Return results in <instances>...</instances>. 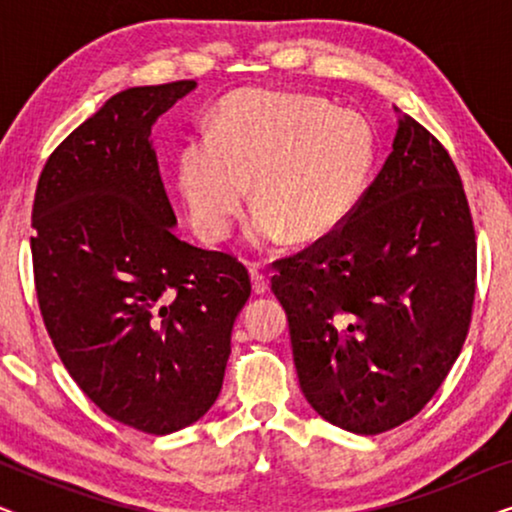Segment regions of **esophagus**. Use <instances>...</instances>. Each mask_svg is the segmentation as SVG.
<instances>
[{"instance_id":"1","label":"esophagus","mask_w":512,"mask_h":512,"mask_svg":"<svg viewBox=\"0 0 512 512\" xmlns=\"http://www.w3.org/2000/svg\"><path fill=\"white\" fill-rule=\"evenodd\" d=\"M249 277H251V289H254V293H258V296H263V293L270 289L268 277H265L263 272L256 268V265H251L249 268Z\"/></svg>"}]
</instances>
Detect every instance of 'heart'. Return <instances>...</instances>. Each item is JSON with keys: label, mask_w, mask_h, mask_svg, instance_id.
I'll use <instances>...</instances> for the list:
<instances>
[{"label": "heart", "mask_w": 512, "mask_h": 512, "mask_svg": "<svg viewBox=\"0 0 512 512\" xmlns=\"http://www.w3.org/2000/svg\"><path fill=\"white\" fill-rule=\"evenodd\" d=\"M375 132L361 114L317 95L249 88L226 97L212 130L188 137L177 188L195 233L223 240L249 195L258 205L247 237L275 247L333 235L366 193Z\"/></svg>", "instance_id": "b5f03b06"}]
</instances>
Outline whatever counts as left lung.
Here are the masks:
<instances>
[{
  "mask_svg": "<svg viewBox=\"0 0 512 512\" xmlns=\"http://www.w3.org/2000/svg\"><path fill=\"white\" fill-rule=\"evenodd\" d=\"M475 254L450 153L403 114L349 219L272 277L307 403L361 436L415 417L464 347Z\"/></svg>",
  "mask_w": 512,
  "mask_h": 512,
  "instance_id": "obj_1",
  "label": "left lung"
}]
</instances>
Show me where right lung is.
Segmentation results:
<instances>
[{
  "mask_svg": "<svg viewBox=\"0 0 512 512\" xmlns=\"http://www.w3.org/2000/svg\"><path fill=\"white\" fill-rule=\"evenodd\" d=\"M195 86L109 97L46 160L32 207L34 284L55 352L104 415L153 436L212 408L251 296L237 258L174 235L151 128Z\"/></svg>",
  "mask_w": 512,
  "mask_h": 512,
  "instance_id": "1",
  "label": "right lung"
}]
</instances>
